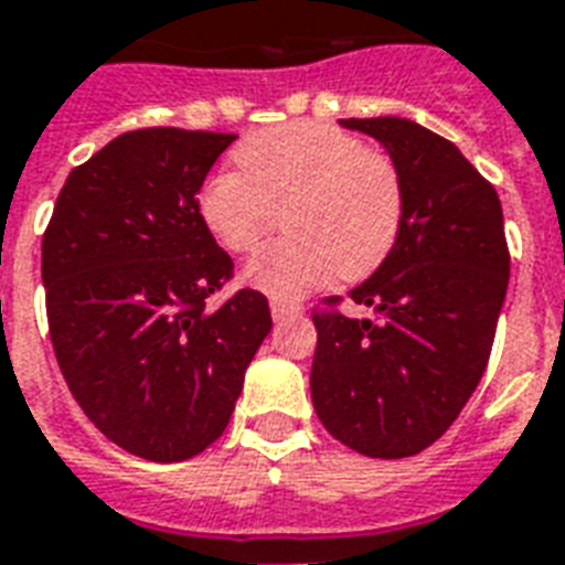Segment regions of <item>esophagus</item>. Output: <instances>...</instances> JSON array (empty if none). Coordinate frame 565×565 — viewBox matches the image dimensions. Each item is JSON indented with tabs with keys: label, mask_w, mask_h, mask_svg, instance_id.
Masks as SVG:
<instances>
[{
	"label": "esophagus",
	"mask_w": 565,
	"mask_h": 565,
	"mask_svg": "<svg viewBox=\"0 0 565 565\" xmlns=\"http://www.w3.org/2000/svg\"><path fill=\"white\" fill-rule=\"evenodd\" d=\"M292 317H301L299 305H292V301L273 299V319H275V322H284V319H292Z\"/></svg>",
	"instance_id": "1"
}]
</instances>
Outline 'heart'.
Returning <instances> with one entry per match:
<instances>
[{
    "instance_id": "heart-1",
    "label": "heart",
    "mask_w": 565,
    "mask_h": 565,
    "mask_svg": "<svg viewBox=\"0 0 565 565\" xmlns=\"http://www.w3.org/2000/svg\"><path fill=\"white\" fill-rule=\"evenodd\" d=\"M239 172H213L199 216L222 248L243 255L284 216L290 237L243 266V281L273 299H301L337 275L366 278L402 228V179L393 161L340 128L292 122L248 137Z\"/></svg>"
}]
</instances>
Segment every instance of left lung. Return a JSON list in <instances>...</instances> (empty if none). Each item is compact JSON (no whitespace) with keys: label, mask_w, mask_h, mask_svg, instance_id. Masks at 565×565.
<instances>
[{"label":"left lung","mask_w":565,"mask_h":565,"mask_svg":"<svg viewBox=\"0 0 565 565\" xmlns=\"http://www.w3.org/2000/svg\"><path fill=\"white\" fill-rule=\"evenodd\" d=\"M340 126L384 146L404 211L384 264L349 292L375 319L313 313L310 398L331 437L395 460L437 443L487 370L510 278L504 216L446 137L402 117Z\"/></svg>","instance_id":"1"}]
</instances>
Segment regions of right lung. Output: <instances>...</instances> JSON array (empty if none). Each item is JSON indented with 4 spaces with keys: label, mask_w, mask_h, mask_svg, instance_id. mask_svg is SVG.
Wrapping results in <instances>:
<instances>
[{
    "label": "right lung",
    "mask_w": 565,
    "mask_h": 565,
    "mask_svg": "<svg viewBox=\"0 0 565 565\" xmlns=\"http://www.w3.org/2000/svg\"><path fill=\"white\" fill-rule=\"evenodd\" d=\"M237 135L140 128L75 167L43 234L49 337L70 393L128 455L179 463L222 437L273 328L264 292L207 299L234 273L199 190Z\"/></svg>",
    "instance_id": "add662e5"
}]
</instances>
